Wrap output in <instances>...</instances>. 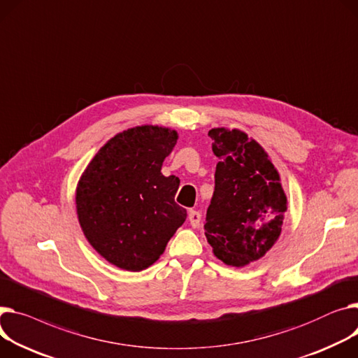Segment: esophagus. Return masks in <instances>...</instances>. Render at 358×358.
Listing matches in <instances>:
<instances>
[{
	"mask_svg": "<svg viewBox=\"0 0 358 358\" xmlns=\"http://www.w3.org/2000/svg\"><path fill=\"white\" fill-rule=\"evenodd\" d=\"M188 220H189V224H192L193 227H199L200 220H201V214H200V211L189 210V211H188Z\"/></svg>",
	"mask_w": 358,
	"mask_h": 358,
	"instance_id": "34e87169",
	"label": "esophagus"
}]
</instances>
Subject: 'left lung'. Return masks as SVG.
Listing matches in <instances>:
<instances>
[{"label":"left lung","instance_id":"1","mask_svg":"<svg viewBox=\"0 0 358 358\" xmlns=\"http://www.w3.org/2000/svg\"><path fill=\"white\" fill-rule=\"evenodd\" d=\"M219 158L206 214V237L226 265L264 257L279 239L287 196L266 151L239 129L208 131Z\"/></svg>","mask_w":358,"mask_h":358}]
</instances>
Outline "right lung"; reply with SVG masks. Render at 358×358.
Listing matches in <instances>:
<instances>
[{
  "label": "right lung",
  "mask_w": 358,
  "mask_h": 358,
  "mask_svg": "<svg viewBox=\"0 0 358 358\" xmlns=\"http://www.w3.org/2000/svg\"><path fill=\"white\" fill-rule=\"evenodd\" d=\"M178 134L142 125L119 132L93 157L76 188L87 242L109 264L131 272L150 268L185 222L176 201L180 180L161 166Z\"/></svg>",
  "instance_id": "right-lung-1"
}]
</instances>
